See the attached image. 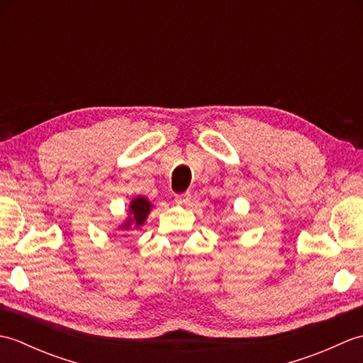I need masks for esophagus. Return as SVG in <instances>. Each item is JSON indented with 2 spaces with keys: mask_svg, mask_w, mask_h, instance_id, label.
<instances>
[{
  "mask_svg": "<svg viewBox=\"0 0 363 363\" xmlns=\"http://www.w3.org/2000/svg\"><path fill=\"white\" fill-rule=\"evenodd\" d=\"M190 198H191L190 191H186V194H179V195H176L174 201H176L177 204H187V203L190 201Z\"/></svg>",
  "mask_w": 363,
  "mask_h": 363,
  "instance_id": "obj_1",
  "label": "esophagus"
}]
</instances>
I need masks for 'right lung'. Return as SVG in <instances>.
Here are the masks:
<instances>
[{
    "instance_id": "1",
    "label": "right lung",
    "mask_w": 363,
    "mask_h": 363,
    "mask_svg": "<svg viewBox=\"0 0 363 363\" xmlns=\"http://www.w3.org/2000/svg\"><path fill=\"white\" fill-rule=\"evenodd\" d=\"M151 211V203L145 196H137L129 204V218L120 226L121 229L140 228Z\"/></svg>"
}]
</instances>
